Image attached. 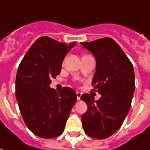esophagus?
<instances>
[{
	"label": "esophagus",
	"mask_w": 150,
	"mask_h": 150,
	"mask_svg": "<svg viewBox=\"0 0 150 150\" xmlns=\"http://www.w3.org/2000/svg\"><path fill=\"white\" fill-rule=\"evenodd\" d=\"M76 96H77V100H80V98H81L82 93L81 92H79V91H76Z\"/></svg>",
	"instance_id": "esophagus-1"
}]
</instances>
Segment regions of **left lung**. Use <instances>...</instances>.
<instances>
[{"label":"left lung","instance_id":"8db88e82","mask_svg":"<svg viewBox=\"0 0 150 150\" xmlns=\"http://www.w3.org/2000/svg\"><path fill=\"white\" fill-rule=\"evenodd\" d=\"M81 44L95 56L96 67L91 84L101 95L98 100L88 94L82 95L81 100L88 108L81 116L83 127L93 138H108L122 125L131 107L135 89L133 67L111 38Z\"/></svg>","mask_w":150,"mask_h":150}]
</instances>
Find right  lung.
<instances>
[{"label": "right lung", "mask_w": 150, "mask_h": 150, "mask_svg": "<svg viewBox=\"0 0 150 150\" xmlns=\"http://www.w3.org/2000/svg\"><path fill=\"white\" fill-rule=\"evenodd\" d=\"M76 42L66 44L49 37L38 38L25 54L16 76V97L28 129L42 138L61 135L72 107L75 91L50 88L51 79L60 74L66 54Z\"/></svg>", "instance_id": "obj_1"}]
</instances>
